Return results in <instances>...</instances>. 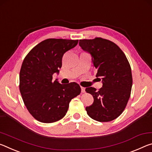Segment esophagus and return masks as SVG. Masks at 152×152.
<instances>
[{
	"instance_id": "esophagus-1",
	"label": "esophagus",
	"mask_w": 152,
	"mask_h": 152,
	"mask_svg": "<svg viewBox=\"0 0 152 152\" xmlns=\"http://www.w3.org/2000/svg\"><path fill=\"white\" fill-rule=\"evenodd\" d=\"M81 93H85L86 92L85 88H83V87H81Z\"/></svg>"
}]
</instances>
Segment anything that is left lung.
I'll list each match as a JSON object with an SVG mask.
<instances>
[{"instance_id": "obj_1", "label": "left lung", "mask_w": 152, "mask_h": 152, "mask_svg": "<svg viewBox=\"0 0 152 152\" xmlns=\"http://www.w3.org/2000/svg\"><path fill=\"white\" fill-rule=\"evenodd\" d=\"M79 46L91 54L96 77H102L103 83L98 91L92 87L86 89L94 98L93 104L86 108L87 113L99 122L113 121L123 113L130 98L133 84L130 64L123 50L108 39H79Z\"/></svg>"}]
</instances>
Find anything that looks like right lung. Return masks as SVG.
Here are the masks:
<instances>
[{
    "label": "right lung",
    "instance_id": "right-lung-1",
    "mask_svg": "<svg viewBox=\"0 0 152 152\" xmlns=\"http://www.w3.org/2000/svg\"><path fill=\"white\" fill-rule=\"evenodd\" d=\"M77 43L78 39H46L25 57L19 73V90L29 113L41 123L63 118L71 99L81 93L77 83L63 85L53 81V75L61 68L64 54Z\"/></svg>",
    "mask_w": 152,
    "mask_h": 152
}]
</instances>
